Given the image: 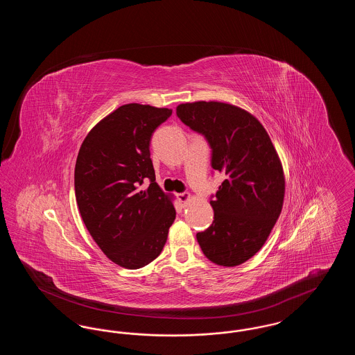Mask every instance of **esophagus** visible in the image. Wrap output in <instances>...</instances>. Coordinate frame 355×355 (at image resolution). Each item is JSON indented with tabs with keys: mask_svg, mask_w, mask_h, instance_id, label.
<instances>
[{
	"mask_svg": "<svg viewBox=\"0 0 355 355\" xmlns=\"http://www.w3.org/2000/svg\"><path fill=\"white\" fill-rule=\"evenodd\" d=\"M190 200V194L189 193H178L177 194V201L181 203L182 206H185L186 202Z\"/></svg>",
	"mask_w": 355,
	"mask_h": 355,
	"instance_id": "obj_1",
	"label": "esophagus"
}]
</instances>
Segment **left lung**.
<instances>
[{"label": "left lung", "mask_w": 355, "mask_h": 355, "mask_svg": "<svg viewBox=\"0 0 355 355\" xmlns=\"http://www.w3.org/2000/svg\"><path fill=\"white\" fill-rule=\"evenodd\" d=\"M177 117L203 135L211 168L225 175L210 197L214 220L197 241L211 262L241 265L263 246L281 214L285 178L278 154L261 122L233 105L182 103Z\"/></svg>", "instance_id": "obj_1"}]
</instances>
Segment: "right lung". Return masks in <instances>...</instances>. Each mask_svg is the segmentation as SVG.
Masks as SVG:
<instances>
[{
  "label": "right lung",
  "mask_w": 355,
  "mask_h": 355,
  "mask_svg": "<svg viewBox=\"0 0 355 355\" xmlns=\"http://www.w3.org/2000/svg\"><path fill=\"white\" fill-rule=\"evenodd\" d=\"M171 109L128 103L86 135L74 169L76 200L85 226L103 253L125 269H139L165 246L175 209L155 182L154 130ZM150 181V187L140 186Z\"/></svg>",
  "instance_id": "right-lung-1"
}]
</instances>
